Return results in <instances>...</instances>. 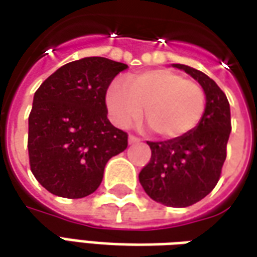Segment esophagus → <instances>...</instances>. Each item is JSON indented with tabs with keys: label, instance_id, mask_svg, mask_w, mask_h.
I'll return each mask as SVG.
<instances>
[{
	"label": "esophagus",
	"instance_id": "esophagus-1",
	"mask_svg": "<svg viewBox=\"0 0 257 257\" xmlns=\"http://www.w3.org/2000/svg\"><path fill=\"white\" fill-rule=\"evenodd\" d=\"M140 143L139 137H136V136H128V144H137Z\"/></svg>",
	"mask_w": 257,
	"mask_h": 257
}]
</instances>
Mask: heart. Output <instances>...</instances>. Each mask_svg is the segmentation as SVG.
I'll use <instances>...</instances> for the list:
<instances>
[{
    "mask_svg": "<svg viewBox=\"0 0 257 257\" xmlns=\"http://www.w3.org/2000/svg\"><path fill=\"white\" fill-rule=\"evenodd\" d=\"M206 93L197 82L158 68L114 81L106 91V106L113 123L127 127L143 117L154 136L180 139L193 132L206 111Z\"/></svg>",
    "mask_w": 257,
    "mask_h": 257,
    "instance_id": "heart-1",
    "label": "heart"
}]
</instances>
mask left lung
Masks as SVG:
<instances>
[{
	"mask_svg": "<svg viewBox=\"0 0 257 257\" xmlns=\"http://www.w3.org/2000/svg\"><path fill=\"white\" fill-rule=\"evenodd\" d=\"M193 77L206 93V111L199 125L180 139L147 141L151 159L140 172L146 193L168 207H189L204 199L220 179L231 133L229 102L204 72L172 64Z\"/></svg>",
	"mask_w": 257,
	"mask_h": 257,
	"instance_id": "left-lung-1",
	"label": "left lung"
}]
</instances>
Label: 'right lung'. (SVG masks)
<instances>
[{
  "label": "right lung",
  "instance_id": "add662e5",
  "mask_svg": "<svg viewBox=\"0 0 257 257\" xmlns=\"http://www.w3.org/2000/svg\"><path fill=\"white\" fill-rule=\"evenodd\" d=\"M127 65L85 57L60 67L39 86L29 114V162L56 196L82 199L99 187L107 161L127 148V134L107 118L106 91Z\"/></svg>",
  "mask_w": 257,
  "mask_h": 257
}]
</instances>
